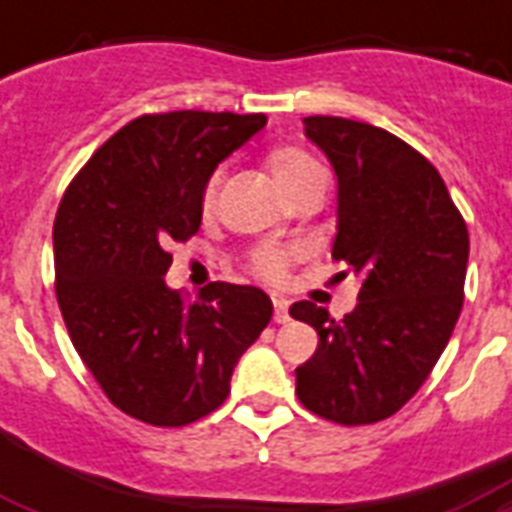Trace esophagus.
Returning a JSON list of instances; mask_svg holds the SVG:
<instances>
[{
  "label": "esophagus",
  "mask_w": 512,
  "mask_h": 512,
  "mask_svg": "<svg viewBox=\"0 0 512 512\" xmlns=\"http://www.w3.org/2000/svg\"><path fill=\"white\" fill-rule=\"evenodd\" d=\"M273 321L276 324H287L289 321V303L284 297H273Z\"/></svg>",
  "instance_id": "34e87169"
}]
</instances>
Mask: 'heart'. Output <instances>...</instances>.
I'll return each instance as SVG.
<instances>
[{"instance_id": "1", "label": "heart", "mask_w": 512, "mask_h": 512, "mask_svg": "<svg viewBox=\"0 0 512 512\" xmlns=\"http://www.w3.org/2000/svg\"><path fill=\"white\" fill-rule=\"evenodd\" d=\"M271 167L276 180L281 183V188L287 193L303 188L305 183L311 180H319V177H327L321 164L313 159L311 154H305L303 148L284 146L276 148L271 156ZM223 167H217L212 175L207 177V183L201 188V212H212L217 204V193H220V185H223ZM295 260V252L287 247H273V244H263V247L252 249V255L247 260V271L252 276H257L265 284H281L287 281L289 265Z\"/></svg>"}]
</instances>
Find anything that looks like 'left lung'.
Returning a JSON list of instances; mask_svg holds the SVG:
<instances>
[{
	"instance_id": "left-lung-1",
	"label": "left lung",
	"mask_w": 512,
	"mask_h": 512,
	"mask_svg": "<svg viewBox=\"0 0 512 512\" xmlns=\"http://www.w3.org/2000/svg\"><path fill=\"white\" fill-rule=\"evenodd\" d=\"M305 135L337 172L332 257L361 273L342 321L300 300L289 316L319 332L297 366V398L337 425L396 414L428 380L460 319L468 225L433 164L388 130L342 116H308Z\"/></svg>"
}]
</instances>
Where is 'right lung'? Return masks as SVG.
<instances>
[{
  "mask_svg": "<svg viewBox=\"0 0 512 512\" xmlns=\"http://www.w3.org/2000/svg\"><path fill=\"white\" fill-rule=\"evenodd\" d=\"M265 114H143L111 135L60 199L55 295L76 353L116 409L156 428L207 417L273 316L257 287L212 281L196 303L164 284L170 247L201 225V188Z\"/></svg>",
  "mask_w": 512,
  "mask_h": 512,
  "instance_id": "obj_1",
  "label": "right lung"
}]
</instances>
